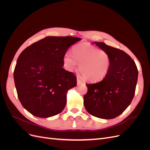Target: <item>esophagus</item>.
I'll list each match as a JSON object with an SVG mask.
<instances>
[{
  "label": "esophagus",
  "instance_id": "obj_1",
  "mask_svg": "<svg viewBox=\"0 0 150 150\" xmlns=\"http://www.w3.org/2000/svg\"><path fill=\"white\" fill-rule=\"evenodd\" d=\"M77 83H78V84H81V83H83V81H81L80 79H79L78 78H77Z\"/></svg>",
  "mask_w": 150,
  "mask_h": 150
}]
</instances>
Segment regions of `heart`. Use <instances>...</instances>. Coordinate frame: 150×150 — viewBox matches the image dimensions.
Instances as JSON below:
<instances>
[{
    "mask_svg": "<svg viewBox=\"0 0 150 150\" xmlns=\"http://www.w3.org/2000/svg\"><path fill=\"white\" fill-rule=\"evenodd\" d=\"M63 61L68 71H74L79 64V71L89 81H98L108 74L111 66V57L104 50L89 44H81L66 52Z\"/></svg>",
    "mask_w": 150,
    "mask_h": 150,
    "instance_id": "1",
    "label": "heart"
}]
</instances>
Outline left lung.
<instances>
[{
	"mask_svg": "<svg viewBox=\"0 0 150 150\" xmlns=\"http://www.w3.org/2000/svg\"><path fill=\"white\" fill-rule=\"evenodd\" d=\"M111 57V66L101 81L86 84L88 93L84 96L86 110L101 119H112L128 107L134 97L138 71L135 62L124 51L104 42H93Z\"/></svg>",
	"mask_w": 150,
	"mask_h": 150,
	"instance_id": "8db88e82",
	"label": "left lung"
}]
</instances>
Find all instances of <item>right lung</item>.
<instances>
[{"mask_svg":"<svg viewBox=\"0 0 150 150\" xmlns=\"http://www.w3.org/2000/svg\"><path fill=\"white\" fill-rule=\"evenodd\" d=\"M79 38L49 36L25 49L17 61L13 79L25 110L39 117L59 114L68 90L77 85L76 76L64 68L63 57Z\"/></svg>","mask_w":150,"mask_h":150,"instance_id":"1","label":"right lung"}]
</instances>
